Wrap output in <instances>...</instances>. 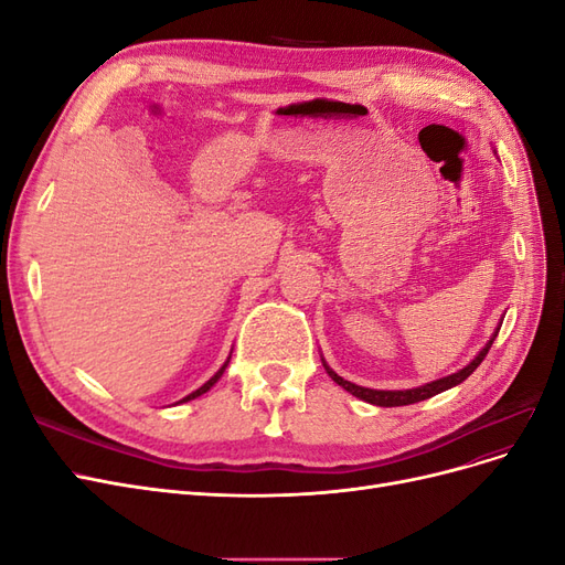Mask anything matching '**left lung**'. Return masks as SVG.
I'll list each match as a JSON object with an SVG mask.
<instances>
[{"label": "left lung", "mask_w": 565, "mask_h": 565, "mask_svg": "<svg viewBox=\"0 0 565 565\" xmlns=\"http://www.w3.org/2000/svg\"><path fill=\"white\" fill-rule=\"evenodd\" d=\"M498 332H500V324H498V330L492 332V337L486 341V347L476 353V358H473V361H471L469 365H465L461 370H457V372L448 374V377H440V380L426 382V384L415 386V388H403V391H380V388H365V386H358V384H353V382H347L344 377H339V374H337L328 363H324L322 353H320V361H322V367L328 370L330 377H332L341 388L349 391L351 396H355V398H361V401H365V403H370V405H380V407L413 405V403H419V401L431 398V396H436V393H443V391H448V388H452V386H457V384L465 382V380L469 377V374H471L478 365L483 363V358L488 355V351H490V347H492L494 337H498Z\"/></svg>", "instance_id": "obj_1"}]
</instances>
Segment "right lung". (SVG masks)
Listing matches in <instances>:
<instances>
[{"instance_id":"add662e5","label":"right lung","mask_w":565,"mask_h":565,"mask_svg":"<svg viewBox=\"0 0 565 565\" xmlns=\"http://www.w3.org/2000/svg\"><path fill=\"white\" fill-rule=\"evenodd\" d=\"M231 353H233V351H231ZM228 363H231V355H228V358H226V363H224V365H221V367H218V370H216V372H214V377H210V380H207V382H204V384H202V386H200V388H195V391H193V393H188V396H185V398H181V401H179V403H188V401H193V398H198V396H202V393H207V391H210V388H212V386H214V384H216V382H218V380H221V374H224V372H226V367H228Z\"/></svg>"}]
</instances>
